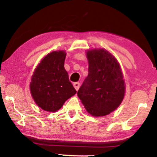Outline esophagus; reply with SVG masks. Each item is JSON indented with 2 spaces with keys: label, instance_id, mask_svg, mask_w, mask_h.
<instances>
[{
  "label": "esophagus",
  "instance_id": "obj_1",
  "mask_svg": "<svg viewBox=\"0 0 157 157\" xmlns=\"http://www.w3.org/2000/svg\"><path fill=\"white\" fill-rule=\"evenodd\" d=\"M73 87H75V89L76 90H78L79 87H80V84H79L78 82H75V83L73 84Z\"/></svg>",
  "mask_w": 157,
  "mask_h": 157
}]
</instances>
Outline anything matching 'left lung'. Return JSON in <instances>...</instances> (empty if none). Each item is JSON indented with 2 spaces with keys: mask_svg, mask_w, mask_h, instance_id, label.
Segmentation results:
<instances>
[{
  "mask_svg": "<svg viewBox=\"0 0 157 157\" xmlns=\"http://www.w3.org/2000/svg\"><path fill=\"white\" fill-rule=\"evenodd\" d=\"M88 75L77 95L93 117H104L117 110L125 93V82L119 63L105 49L86 51Z\"/></svg>",
  "mask_w": 157,
  "mask_h": 157,
  "instance_id": "obj_1",
  "label": "left lung"
}]
</instances>
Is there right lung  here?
<instances>
[{
    "mask_svg": "<svg viewBox=\"0 0 157 157\" xmlns=\"http://www.w3.org/2000/svg\"><path fill=\"white\" fill-rule=\"evenodd\" d=\"M64 50L52 51L37 65L29 84L31 96L42 110L56 112L76 90L64 69Z\"/></svg>",
    "mask_w": 157,
    "mask_h": 157,
    "instance_id": "1",
    "label": "right lung"
}]
</instances>
